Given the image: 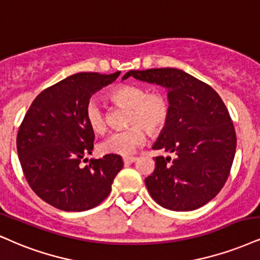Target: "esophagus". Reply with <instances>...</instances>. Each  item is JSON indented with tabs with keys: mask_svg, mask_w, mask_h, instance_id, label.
I'll return each instance as SVG.
<instances>
[{
	"mask_svg": "<svg viewBox=\"0 0 260 260\" xmlns=\"http://www.w3.org/2000/svg\"><path fill=\"white\" fill-rule=\"evenodd\" d=\"M136 160H137L136 156H125V158H123V161L125 164H133V162H135Z\"/></svg>",
	"mask_w": 260,
	"mask_h": 260,
	"instance_id": "34e87169",
	"label": "esophagus"
}]
</instances>
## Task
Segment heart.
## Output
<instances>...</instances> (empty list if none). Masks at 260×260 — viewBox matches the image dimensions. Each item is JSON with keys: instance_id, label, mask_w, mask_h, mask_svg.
Segmentation results:
<instances>
[{"instance_id": "1", "label": "heart", "mask_w": 260, "mask_h": 260, "mask_svg": "<svg viewBox=\"0 0 260 260\" xmlns=\"http://www.w3.org/2000/svg\"><path fill=\"white\" fill-rule=\"evenodd\" d=\"M112 101L123 107L130 108L127 124L130 127L114 131L100 143L104 154L126 156L133 154L146 142V133L158 134L164 129L170 114L168 98L160 91H149L140 84H123L111 91ZM85 120L96 134L106 130V112L104 105L92 98L85 106Z\"/></svg>"}]
</instances>
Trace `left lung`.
<instances>
[{
  "label": "left lung",
  "mask_w": 260,
  "mask_h": 260,
  "mask_svg": "<svg viewBox=\"0 0 260 260\" xmlns=\"http://www.w3.org/2000/svg\"><path fill=\"white\" fill-rule=\"evenodd\" d=\"M168 89V123L153 149L175 153L156 156L155 169L145 179L150 197L172 211L204 206L225 184L236 150V134L220 96L206 83L178 69L129 71L123 79Z\"/></svg>",
  "instance_id": "8db88e82"
}]
</instances>
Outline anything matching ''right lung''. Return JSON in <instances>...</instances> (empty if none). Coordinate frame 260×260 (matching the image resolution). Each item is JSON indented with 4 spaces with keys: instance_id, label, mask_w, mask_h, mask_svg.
Segmentation results:
<instances>
[{
    "instance_id": "right-lung-1",
    "label": "right lung",
    "mask_w": 260,
    "mask_h": 260,
    "mask_svg": "<svg viewBox=\"0 0 260 260\" xmlns=\"http://www.w3.org/2000/svg\"><path fill=\"white\" fill-rule=\"evenodd\" d=\"M120 72H81L62 79L37 95L19 127L17 149L32 190L62 211L90 210L111 193L123 169L120 155L107 154L79 164L94 148V131L85 120V106Z\"/></svg>"
}]
</instances>
